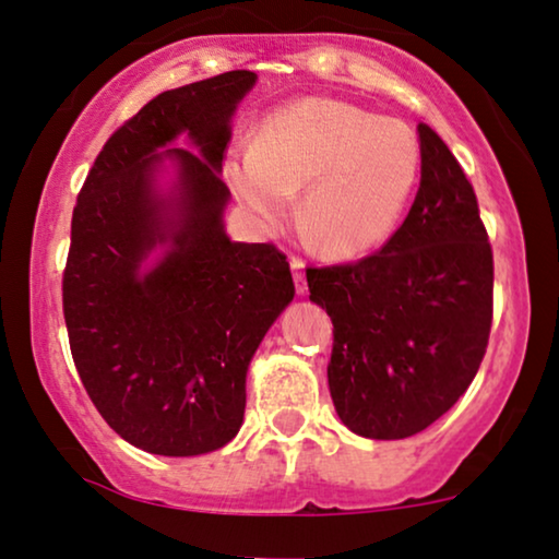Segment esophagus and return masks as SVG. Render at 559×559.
<instances>
[{
    "label": "esophagus",
    "instance_id": "34e87169",
    "mask_svg": "<svg viewBox=\"0 0 559 559\" xmlns=\"http://www.w3.org/2000/svg\"><path fill=\"white\" fill-rule=\"evenodd\" d=\"M288 263H292V271H294V284H296V292L304 294V292H307V275H304V260H301V258H296V255H292V260H288Z\"/></svg>",
    "mask_w": 559,
    "mask_h": 559
}]
</instances>
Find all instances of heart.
Listing matches in <instances>:
<instances>
[{"instance_id":"heart-1","label":"heart","mask_w":559,"mask_h":559,"mask_svg":"<svg viewBox=\"0 0 559 559\" xmlns=\"http://www.w3.org/2000/svg\"><path fill=\"white\" fill-rule=\"evenodd\" d=\"M419 140L399 119L340 99L271 111L255 147H235L225 176L248 212L281 225L301 193L299 225L326 258H360L389 240L419 178Z\"/></svg>"}]
</instances>
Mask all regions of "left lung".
<instances>
[{"label":"left lung","mask_w":559,"mask_h":559,"mask_svg":"<svg viewBox=\"0 0 559 559\" xmlns=\"http://www.w3.org/2000/svg\"><path fill=\"white\" fill-rule=\"evenodd\" d=\"M421 181L373 255L307 271L334 324L326 366L342 424L368 440L427 429L467 391L493 319V250L465 170L419 124Z\"/></svg>","instance_id":"left-lung-1"}]
</instances>
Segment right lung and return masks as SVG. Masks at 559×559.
<instances>
[{"label":"right lung","mask_w":559,"mask_h":559,"mask_svg":"<svg viewBox=\"0 0 559 559\" xmlns=\"http://www.w3.org/2000/svg\"><path fill=\"white\" fill-rule=\"evenodd\" d=\"M255 79L227 71L155 96L104 143L73 206L63 271L73 362L104 421L153 455L233 440L252 355L294 299L284 252L233 242L222 225L229 117ZM181 131L199 154L157 153ZM163 157L179 168L174 205L154 191ZM158 243L167 252L147 269Z\"/></svg>","instance_id":"1"}]
</instances>
